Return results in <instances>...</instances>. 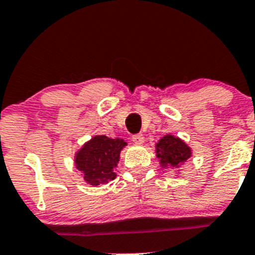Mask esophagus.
<instances>
[{"label": "esophagus", "mask_w": 255, "mask_h": 255, "mask_svg": "<svg viewBox=\"0 0 255 255\" xmlns=\"http://www.w3.org/2000/svg\"><path fill=\"white\" fill-rule=\"evenodd\" d=\"M131 140L137 145H141L144 142V136L141 134H135L131 136Z\"/></svg>", "instance_id": "obj_1"}]
</instances>
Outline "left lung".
Masks as SVG:
<instances>
[{
  "mask_svg": "<svg viewBox=\"0 0 255 255\" xmlns=\"http://www.w3.org/2000/svg\"><path fill=\"white\" fill-rule=\"evenodd\" d=\"M156 156L162 168L176 169L191 156V149L179 137L165 135L157 141Z\"/></svg>",
  "mask_w": 255,
  "mask_h": 255,
  "instance_id": "left-lung-1",
  "label": "left lung"
}]
</instances>
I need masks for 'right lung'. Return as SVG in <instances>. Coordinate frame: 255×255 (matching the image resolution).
Returning <instances> with one entry per match:
<instances>
[{
	"instance_id": "add662e5",
	"label": "right lung",
	"mask_w": 255,
	"mask_h": 255,
	"mask_svg": "<svg viewBox=\"0 0 255 255\" xmlns=\"http://www.w3.org/2000/svg\"><path fill=\"white\" fill-rule=\"evenodd\" d=\"M126 142L120 137L111 139L105 135H98L89 140L75 154L77 170L84 173V180L90 185H100L114 180L116 174L120 151Z\"/></svg>"
}]
</instances>
